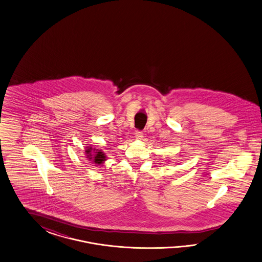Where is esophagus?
Returning a JSON list of instances; mask_svg holds the SVG:
<instances>
[{
  "instance_id": "esophagus-1",
  "label": "esophagus",
  "mask_w": 262,
  "mask_h": 262,
  "mask_svg": "<svg viewBox=\"0 0 262 262\" xmlns=\"http://www.w3.org/2000/svg\"><path fill=\"white\" fill-rule=\"evenodd\" d=\"M135 137L139 140H141L143 138V133L142 132H139V130H136L135 132Z\"/></svg>"
}]
</instances>
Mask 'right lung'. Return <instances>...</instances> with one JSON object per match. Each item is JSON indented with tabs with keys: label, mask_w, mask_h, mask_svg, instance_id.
<instances>
[{
	"label": "right lung",
	"mask_w": 262,
	"mask_h": 262,
	"mask_svg": "<svg viewBox=\"0 0 262 262\" xmlns=\"http://www.w3.org/2000/svg\"><path fill=\"white\" fill-rule=\"evenodd\" d=\"M85 155L90 161H92L95 166H102L106 160V156L101 149H93L92 147H86Z\"/></svg>",
	"instance_id": "1"
}]
</instances>
